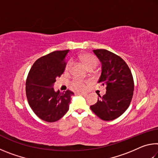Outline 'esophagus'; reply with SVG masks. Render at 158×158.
<instances>
[{"mask_svg": "<svg viewBox=\"0 0 158 158\" xmlns=\"http://www.w3.org/2000/svg\"><path fill=\"white\" fill-rule=\"evenodd\" d=\"M76 95H81V96H86L87 95V93H77Z\"/></svg>", "mask_w": 158, "mask_h": 158, "instance_id": "34e87169", "label": "esophagus"}]
</instances>
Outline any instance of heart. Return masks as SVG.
<instances>
[{
  "label": "heart",
  "mask_w": 158,
  "mask_h": 158,
  "mask_svg": "<svg viewBox=\"0 0 158 158\" xmlns=\"http://www.w3.org/2000/svg\"><path fill=\"white\" fill-rule=\"evenodd\" d=\"M79 60L89 69H93V68H95L98 64V58H96L94 55L89 53H82V54L80 55L79 56ZM71 66V62H68L67 63L65 67L66 70H68V69H70ZM87 81H83V80L81 79H73V81H71V85L74 90H78V91H81V90H84L85 85V84H87Z\"/></svg>",
  "instance_id": "1"
}]
</instances>
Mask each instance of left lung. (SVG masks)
Returning a JSON list of instances; mask_svg holds the SVG:
<instances>
[{
  "label": "left lung",
  "mask_w": 158,
  "mask_h": 158,
  "mask_svg": "<svg viewBox=\"0 0 158 158\" xmlns=\"http://www.w3.org/2000/svg\"><path fill=\"white\" fill-rule=\"evenodd\" d=\"M102 63L98 83L106 85V93L100 96L92 111L103 121H112L127 110L132 100L134 80L129 67L123 58L106 49L93 50Z\"/></svg>",
  "instance_id": "left-lung-1"
}]
</instances>
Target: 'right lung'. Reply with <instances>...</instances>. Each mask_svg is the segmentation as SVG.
Returning <instances> with one entry per match:
<instances>
[{"label": "right lung", "mask_w": 158, "mask_h": 158, "mask_svg": "<svg viewBox=\"0 0 158 158\" xmlns=\"http://www.w3.org/2000/svg\"><path fill=\"white\" fill-rule=\"evenodd\" d=\"M68 52L55 51L38 58L28 74L26 93L28 104L37 117L44 121H57L69 110L74 93L69 90L56 92L53 87L65 71Z\"/></svg>", "instance_id": "right-lung-1"}]
</instances>
